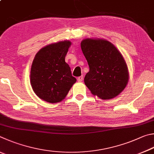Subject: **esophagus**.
Instances as JSON below:
<instances>
[{
	"mask_svg": "<svg viewBox=\"0 0 154 154\" xmlns=\"http://www.w3.org/2000/svg\"><path fill=\"white\" fill-rule=\"evenodd\" d=\"M77 80H78V81H79V82H82L83 80V76H82V75H80V76L78 78Z\"/></svg>",
	"mask_w": 154,
	"mask_h": 154,
	"instance_id": "esophagus-1",
	"label": "esophagus"
}]
</instances>
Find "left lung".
<instances>
[{
    "label": "left lung",
    "instance_id": "1",
    "mask_svg": "<svg viewBox=\"0 0 154 154\" xmlns=\"http://www.w3.org/2000/svg\"><path fill=\"white\" fill-rule=\"evenodd\" d=\"M80 46L89 66L84 81L91 93L103 99L119 95L128 81L127 66L121 53L103 39H85Z\"/></svg>",
    "mask_w": 154,
    "mask_h": 154
}]
</instances>
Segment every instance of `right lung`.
I'll return each instance as SVG.
<instances>
[{
    "instance_id": "right-lung-1",
    "label": "right lung",
    "mask_w": 154,
    "mask_h": 154,
    "mask_svg": "<svg viewBox=\"0 0 154 154\" xmlns=\"http://www.w3.org/2000/svg\"><path fill=\"white\" fill-rule=\"evenodd\" d=\"M70 41L47 45L36 53L32 62L30 83L36 95L42 100L55 103L66 97L76 79L66 61Z\"/></svg>"
}]
</instances>
